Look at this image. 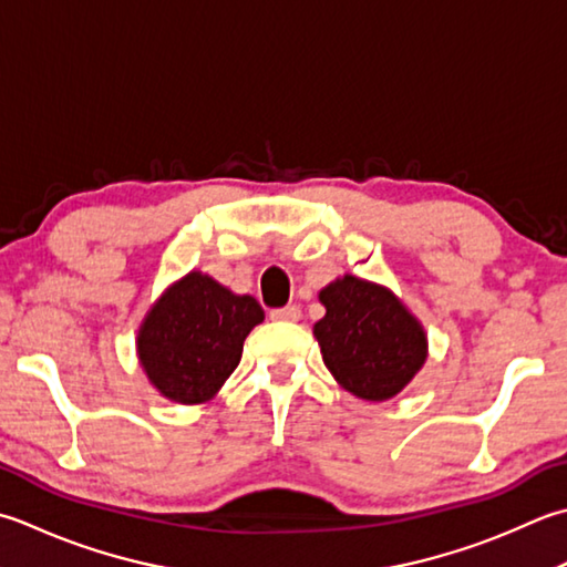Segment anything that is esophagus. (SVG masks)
Masks as SVG:
<instances>
[{
    "instance_id": "34e87169",
    "label": "esophagus",
    "mask_w": 567,
    "mask_h": 567,
    "mask_svg": "<svg viewBox=\"0 0 567 567\" xmlns=\"http://www.w3.org/2000/svg\"><path fill=\"white\" fill-rule=\"evenodd\" d=\"M299 317H302V309H299L297 305H287V307H280V309H270V319H272V321H297Z\"/></svg>"
}]
</instances>
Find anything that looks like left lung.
<instances>
[{"instance_id": "left-lung-1", "label": "left lung", "mask_w": 567, "mask_h": 567, "mask_svg": "<svg viewBox=\"0 0 567 567\" xmlns=\"http://www.w3.org/2000/svg\"><path fill=\"white\" fill-rule=\"evenodd\" d=\"M327 307L315 324L321 359L349 393L388 401L425 363V331L385 290L347 275L319 292Z\"/></svg>"}]
</instances>
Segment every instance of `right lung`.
<instances>
[{"mask_svg": "<svg viewBox=\"0 0 567 567\" xmlns=\"http://www.w3.org/2000/svg\"><path fill=\"white\" fill-rule=\"evenodd\" d=\"M262 319L252 297L188 272L144 319L140 361L162 395L184 405L204 403L236 371L243 341Z\"/></svg>", "mask_w": 567, "mask_h": 567, "instance_id": "1", "label": "right lung"}]
</instances>
